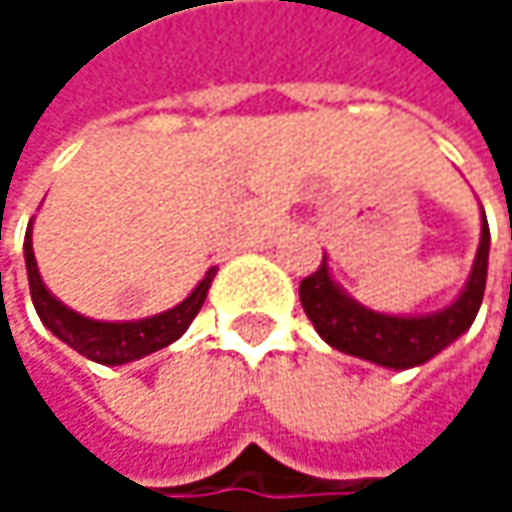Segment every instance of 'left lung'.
<instances>
[{"mask_svg":"<svg viewBox=\"0 0 512 512\" xmlns=\"http://www.w3.org/2000/svg\"><path fill=\"white\" fill-rule=\"evenodd\" d=\"M486 263H489V225L483 216V231H480V249L474 257L471 278L460 293V299L430 317H388L361 308L341 287L332 281L326 257L320 269H314L308 278L299 284V299L320 332V338L347 353V356L367 358L382 367L406 370L415 364H424L436 353H442L448 344H454L462 332L474 323L483 290H486Z\"/></svg>","mask_w":512,"mask_h":512,"instance_id":"obj_1","label":"left lung"}]
</instances>
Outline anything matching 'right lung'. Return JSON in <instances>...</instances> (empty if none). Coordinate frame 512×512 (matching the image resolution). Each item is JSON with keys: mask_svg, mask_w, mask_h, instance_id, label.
Masks as SVG:
<instances>
[{"mask_svg": "<svg viewBox=\"0 0 512 512\" xmlns=\"http://www.w3.org/2000/svg\"><path fill=\"white\" fill-rule=\"evenodd\" d=\"M23 249H26L29 290H32V302H35L41 323L55 338H61L67 347H73L76 353H82L97 364H127L133 358L156 353V350L168 347L171 341H177L189 329L195 314L201 311L207 290H210V281H213V269H210L204 275V281L180 305H174L165 314H156V317L139 320V323H97V320H88V317L64 308L44 287V281L38 275L35 252H32V225H29Z\"/></svg>", "mask_w": 512, "mask_h": 512, "instance_id": "right-lung-1", "label": "right lung"}]
</instances>
